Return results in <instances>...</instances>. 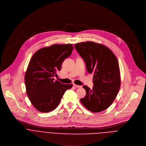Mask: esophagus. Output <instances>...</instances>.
Returning <instances> with one entry per match:
<instances>
[{
  "instance_id": "34e87169",
  "label": "esophagus",
  "mask_w": 146,
  "mask_h": 146,
  "mask_svg": "<svg viewBox=\"0 0 146 146\" xmlns=\"http://www.w3.org/2000/svg\"><path fill=\"white\" fill-rule=\"evenodd\" d=\"M73 86H74L75 87H76V88H80V87H82V86H80V85H77V84H74Z\"/></svg>"
}]
</instances>
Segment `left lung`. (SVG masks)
I'll list each match as a JSON object with an SVG mask.
<instances>
[{
  "label": "left lung",
  "instance_id": "1",
  "mask_svg": "<svg viewBox=\"0 0 146 146\" xmlns=\"http://www.w3.org/2000/svg\"><path fill=\"white\" fill-rule=\"evenodd\" d=\"M75 48L84 60L87 71L94 73L93 89L83 86L86 95L80 102L92 112L102 111L111 105L120 87L117 58L109 48L93 41L75 44Z\"/></svg>",
  "mask_w": 146,
  "mask_h": 146
}]
</instances>
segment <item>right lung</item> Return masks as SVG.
<instances>
[{"mask_svg":"<svg viewBox=\"0 0 146 146\" xmlns=\"http://www.w3.org/2000/svg\"><path fill=\"white\" fill-rule=\"evenodd\" d=\"M72 44H54L35 53L25 75L27 96L37 110L47 113L57 108L65 92L72 84L54 80L56 72L72 53Z\"/></svg>","mask_w":146,"mask_h":146,"instance_id":"1","label":"right lung"}]
</instances>
